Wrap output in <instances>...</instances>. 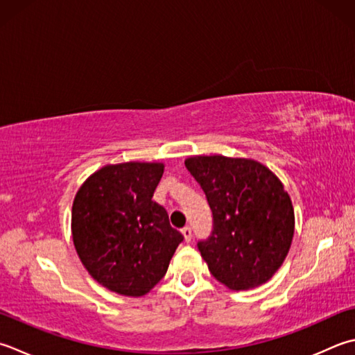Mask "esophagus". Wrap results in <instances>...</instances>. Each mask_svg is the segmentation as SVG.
Here are the masks:
<instances>
[{"mask_svg": "<svg viewBox=\"0 0 355 355\" xmlns=\"http://www.w3.org/2000/svg\"><path fill=\"white\" fill-rule=\"evenodd\" d=\"M182 234L184 235V240L189 243L191 240H192V229H191V226H184L183 229H182Z\"/></svg>", "mask_w": 355, "mask_h": 355, "instance_id": "1", "label": "esophagus"}]
</instances>
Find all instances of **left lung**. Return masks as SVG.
<instances>
[{
  "label": "left lung",
  "instance_id": "8db88e82",
  "mask_svg": "<svg viewBox=\"0 0 355 355\" xmlns=\"http://www.w3.org/2000/svg\"><path fill=\"white\" fill-rule=\"evenodd\" d=\"M184 164L212 211V232L197 243L211 274L234 291L266 283L294 237V207L280 180L246 158L192 157Z\"/></svg>",
  "mask_w": 355,
  "mask_h": 355
}]
</instances>
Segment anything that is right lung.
<instances>
[{
    "label": "right lung",
    "instance_id": "right-lung-1",
    "mask_svg": "<svg viewBox=\"0 0 355 355\" xmlns=\"http://www.w3.org/2000/svg\"><path fill=\"white\" fill-rule=\"evenodd\" d=\"M162 163L104 166L76 192L72 237L87 272L114 293L148 294L163 279L182 232L155 203Z\"/></svg>",
    "mask_w": 355,
    "mask_h": 355
}]
</instances>
